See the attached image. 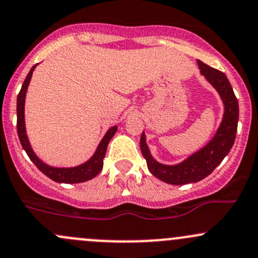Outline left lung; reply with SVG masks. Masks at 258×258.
Segmentation results:
<instances>
[{"label":"left lung","mask_w":258,"mask_h":258,"mask_svg":"<svg viewBox=\"0 0 258 258\" xmlns=\"http://www.w3.org/2000/svg\"><path fill=\"white\" fill-rule=\"evenodd\" d=\"M200 73L209 83L216 89L224 102V117L215 136L202 150L195 152L190 157L175 165H167L157 162L152 157L150 148L146 143L145 132L141 136V152L147 162V167L154 177L173 185H183L197 183L208 177L222 159L227 156L235 142L238 121V102L226 75L220 70L209 67L198 60Z\"/></svg>","instance_id":"obj_1"}]
</instances>
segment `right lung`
<instances>
[{
	"label": "right lung",
	"instance_id": "1",
	"mask_svg": "<svg viewBox=\"0 0 258 258\" xmlns=\"http://www.w3.org/2000/svg\"><path fill=\"white\" fill-rule=\"evenodd\" d=\"M36 67L37 64L33 65L32 69L29 70L28 75H27L23 85H22L20 94H18L17 96V132L22 147L26 151V153L28 154L29 159L37 165L38 169H39L43 174L47 175L48 178H50L51 180L67 184L83 183V181L90 180V179L95 178L100 172H101L102 165H104L105 154H106L107 145L108 142H110L111 138L113 137V135L116 134V131H117V126H113L108 130L106 135H105L104 138L101 140V142L97 146L96 152L94 153V156L91 157L88 162L78 165V167L55 168L50 167V165L45 164L44 162L40 161V159L36 156L33 150H32L31 145H29L28 137H27L26 134V123H24V101H26V93L27 89H28L29 81H31L32 74H33V70Z\"/></svg>",
	"mask_w": 258,
	"mask_h": 258
}]
</instances>
